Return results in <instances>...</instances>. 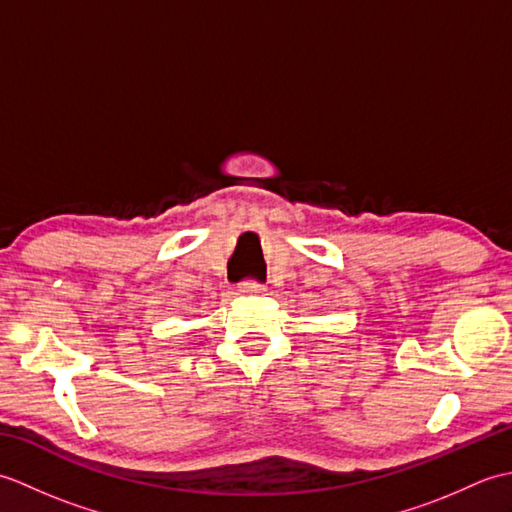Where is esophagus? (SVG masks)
<instances>
[{"label":"esophagus","mask_w":512,"mask_h":512,"mask_svg":"<svg viewBox=\"0 0 512 512\" xmlns=\"http://www.w3.org/2000/svg\"><path fill=\"white\" fill-rule=\"evenodd\" d=\"M242 292L244 295H259V292H264L266 288H264V284H259V281H255V279H248V281H244L242 286Z\"/></svg>","instance_id":"1"}]
</instances>
